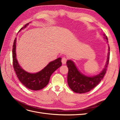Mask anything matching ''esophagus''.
I'll list each match as a JSON object with an SVG mask.
<instances>
[{
	"mask_svg": "<svg viewBox=\"0 0 120 120\" xmlns=\"http://www.w3.org/2000/svg\"><path fill=\"white\" fill-rule=\"evenodd\" d=\"M67 59H66V57H63L62 60H61V62H62L63 64H66V62H67Z\"/></svg>",
	"mask_w": 120,
	"mask_h": 120,
	"instance_id": "34e87169",
	"label": "esophagus"
}]
</instances>
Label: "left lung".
Wrapping results in <instances>:
<instances>
[{
	"mask_svg": "<svg viewBox=\"0 0 120 120\" xmlns=\"http://www.w3.org/2000/svg\"><path fill=\"white\" fill-rule=\"evenodd\" d=\"M104 38L108 41V38L105 34H103ZM109 46L107 60L104 68L97 75L89 77L82 74L76 67L71 60H68L67 66L68 69V83L72 91L79 94L86 93L90 91L99 84L106 74L108 64L110 59V47Z\"/></svg>",
	"mask_w": 120,
	"mask_h": 120,
	"instance_id": "8db88e82",
	"label": "left lung"
}]
</instances>
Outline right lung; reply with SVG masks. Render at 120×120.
I'll return each mask as SVG.
<instances>
[{"label":"right lung","instance_id":"add662e5","mask_svg":"<svg viewBox=\"0 0 120 120\" xmlns=\"http://www.w3.org/2000/svg\"><path fill=\"white\" fill-rule=\"evenodd\" d=\"M30 23L25 24L19 31L26 27ZM16 38L13 42L12 58L13 66L17 78L25 86L30 90H38L44 88L49 83L50 76L53 72L62 65L61 58L59 57L50 62L41 71L36 73H30L24 70L18 63L16 54Z\"/></svg>","mask_w":120,"mask_h":120}]
</instances>
